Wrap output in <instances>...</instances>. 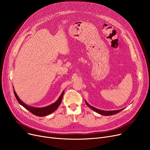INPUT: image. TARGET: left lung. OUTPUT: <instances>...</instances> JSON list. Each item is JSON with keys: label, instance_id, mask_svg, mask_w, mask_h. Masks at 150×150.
Here are the masks:
<instances>
[{"label": "left lung", "instance_id": "1", "mask_svg": "<svg viewBox=\"0 0 150 150\" xmlns=\"http://www.w3.org/2000/svg\"><path fill=\"white\" fill-rule=\"evenodd\" d=\"M86 105L91 108L93 110H94V111H95L96 112L102 115H104V116H110V115H115L116 113H118L119 112H120L121 111H122V110H124L125 108H122V109H121V110H113V111H105V110H99V109H97L93 106L90 105L88 103V102L86 101H85Z\"/></svg>", "mask_w": 150, "mask_h": 150}]
</instances>
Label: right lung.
Instances as JSON below:
<instances>
[{
  "label": "right lung",
  "mask_w": 150,
  "mask_h": 150,
  "mask_svg": "<svg viewBox=\"0 0 150 150\" xmlns=\"http://www.w3.org/2000/svg\"><path fill=\"white\" fill-rule=\"evenodd\" d=\"M64 91L61 93V96H59L58 99L53 104L51 105L47 106V107H42V108H37V107H31V106H29L26 104L24 103L23 101H21V100L19 98V97L18 96V95L16 94L15 91L14 90V94L15 96V97L16 100H18V102H19V104H21L22 106H23L25 109H27L30 112H31L32 114H34L37 116H45L48 115L50 114H51V113L54 112L55 110L58 108L60 105V104L62 102V99L63 97V95H64Z\"/></svg>",
  "instance_id": "add662e5"
}]
</instances>
